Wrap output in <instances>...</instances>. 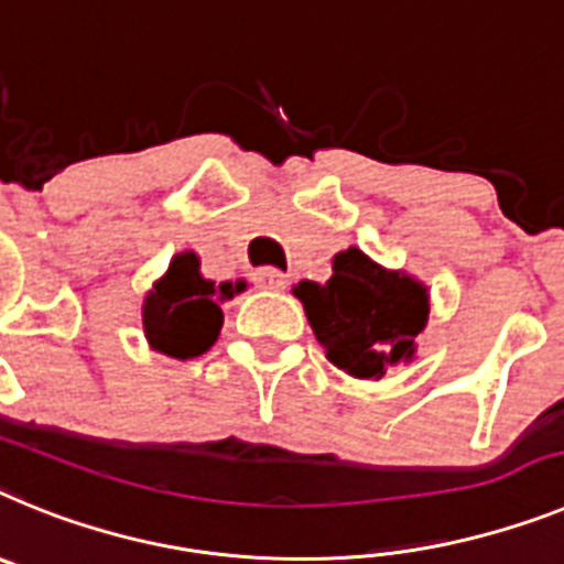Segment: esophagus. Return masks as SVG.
<instances>
[{
  "label": "esophagus",
  "mask_w": 564,
  "mask_h": 564,
  "mask_svg": "<svg viewBox=\"0 0 564 564\" xmlns=\"http://www.w3.org/2000/svg\"><path fill=\"white\" fill-rule=\"evenodd\" d=\"M252 283L258 289H283L286 286V275L275 267H261L252 272Z\"/></svg>",
  "instance_id": "1"
}]
</instances>
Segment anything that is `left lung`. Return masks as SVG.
<instances>
[{"label":"left lung","instance_id":"left-lung-1","mask_svg":"<svg viewBox=\"0 0 564 564\" xmlns=\"http://www.w3.org/2000/svg\"><path fill=\"white\" fill-rule=\"evenodd\" d=\"M295 295L326 357L355 377H383L386 366L409 360L429 321L425 289L355 247L337 254L329 281H301Z\"/></svg>","mask_w":564,"mask_h":564}]
</instances>
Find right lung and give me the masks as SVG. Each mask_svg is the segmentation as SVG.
<instances>
[{"label": "right lung", "instance_id": "obj_1", "mask_svg": "<svg viewBox=\"0 0 564 564\" xmlns=\"http://www.w3.org/2000/svg\"><path fill=\"white\" fill-rule=\"evenodd\" d=\"M241 289L243 283H238L235 292ZM213 295V281L198 275V258L193 252L178 254L144 301V332L153 349L178 360L204 355L224 323ZM221 295L232 297V283H221Z\"/></svg>", "mask_w": 564, "mask_h": 564}]
</instances>
